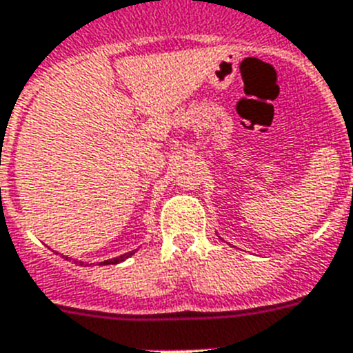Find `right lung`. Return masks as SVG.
Returning <instances> with one entry per match:
<instances>
[{"label": "right lung", "mask_w": 353, "mask_h": 353, "mask_svg": "<svg viewBox=\"0 0 353 353\" xmlns=\"http://www.w3.org/2000/svg\"><path fill=\"white\" fill-rule=\"evenodd\" d=\"M134 254V251H130V252H127V254H121V256H117V258H111V260H105V261H101V263L99 265H117V263H120V261H123V260H127V258L129 256H132ZM77 263V261H76ZM79 265H84L83 261H79Z\"/></svg>", "instance_id": "obj_1"}]
</instances>
